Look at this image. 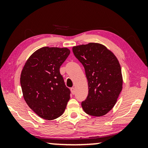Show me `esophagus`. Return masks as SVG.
<instances>
[{
    "mask_svg": "<svg viewBox=\"0 0 148 148\" xmlns=\"http://www.w3.org/2000/svg\"><path fill=\"white\" fill-rule=\"evenodd\" d=\"M71 91L72 94H74L75 93V88H73V87L71 88Z\"/></svg>",
    "mask_w": 148,
    "mask_h": 148,
    "instance_id": "34e87169",
    "label": "esophagus"
}]
</instances>
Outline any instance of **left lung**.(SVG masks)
<instances>
[{
    "label": "left lung",
    "instance_id": "left-lung-1",
    "mask_svg": "<svg viewBox=\"0 0 148 148\" xmlns=\"http://www.w3.org/2000/svg\"><path fill=\"white\" fill-rule=\"evenodd\" d=\"M73 52L86 71L88 95L82 102L87 114L101 116L116 104L122 90L121 65L116 56L106 47L98 43L73 47Z\"/></svg>",
    "mask_w": 148,
    "mask_h": 148
}]
</instances>
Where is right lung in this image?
<instances>
[{"label":"right lung","mask_w":148,"mask_h":148,"mask_svg":"<svg viewBox=\"0 0 148 148\" xmlns=\"http://www.w3.org/2000/svg\"><path fill=\"white\" fill-rule=\"evenodd\" d=\"M70 54L66 48L43 47L26 61L20 83L26 103L44 119L53 120L63 114L71 91L64 84L60 67Z\"/></svg>","instance_id":"1"}]
</instances>
